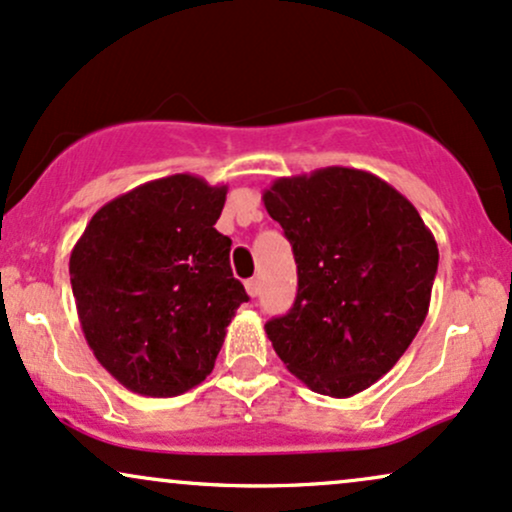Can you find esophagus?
Wrapping results in <instances>:
<instances>
[{"label":"esophagus","mask_w":512,"mask_h":512,"mask_svg":"<svg viewBox=\"0 0 512 512\" xmlns=\"http://www.w3.org/2000/svg\"><path fill=\"white\" fill-rule=\"evenodd\" d=\"M246 292H249V297H258V292H261V282H258V278L246 280Z\"/></svg>","instance_id":"1"}]
</instances>
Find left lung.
<instances>
[{
	"label": "left lung",
	"instance_id": "obj_1",
	"mask_svg": "<svg viewBox=\"0 0 512 512\" xmlns=\"http://www.w3.org/2000/svg\"><path fill=\"white\" fill-rule=\"evenodd\" d=\"M263 203L290 239L299 278L292 309L266 323L273 350L314 393H362L429 314L434 234L400 191L352 167L275 179Z\"/></svg>",
	"mask_w": 512,
	"mask_h": 512
}]
</instances>
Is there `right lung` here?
Wrapping results in <instances>:
<instances>
[{"instance_id":"1","label":"right lung","mask_w":512,"mask_h":512,"mask_svg":"<svg viewBox=\"0 0 512 512\" xmlns=\"http://www.w3.org/2000/svg\"><path fill=\"white\" fill-rule=\"evenodd\" d=\"M227 186L194 174L153 179L105 203L69 258L78 321L124 388L172 398L206 378L246 302L215 230Z\"/></svg>"}]
</instances>
